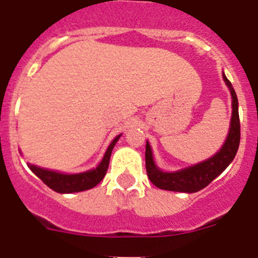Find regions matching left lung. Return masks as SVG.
<instances>
[{"label": "left lung", "mask_w": 258, "mask_h": 258, "mask_svg": "<svg viewBox=\"0 0 258 258\" xmlns=\"http://www.w3.org/2000/svg\"><path fill=\"white\" fill-rule=\"evenodd\" d=\"M226 85L229 86L232 98V117L230 125L229 136L222 149L213 157L197 165L188 166L178 172L166 173L157 169L152 159V151L149 142L146 143V170L150 181L161 190L179 191V192H197L202 188L207 187L217 175H220L226 169L229 164L234 160L236 151L240 143V120L238 112V98L227 77L222 75Z\"/></svg>", "instance_id": "8db88e82"}]
</instances>
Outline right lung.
Segmentation results:
<instances>
[{"label":"right lung","mask_w":258,"mask_h":258,"mask_svg":"<svg viewBox=\"0 0 258 258\" xmlns=\"http://www.w3.org/2000/svg\"><path fill=\"white\" fill-rule=\"evenodd\" d=\"M118 138H120V136L116 137L115 140L112 141V143L109 145L101 164L95 169L89 170V172L79 173V174H61V173L52 172V170L42 169V168L31 165V164H28V166L29 169L35 173L41 181L44 182L46 186H49L51 190L56 191V192L71 194L89 190V188H93L94 186H97L103 179L104 175H106L107 169H108L109 157H111L112 150L115 147L116 142L118 141Z\"/></svg>","instance_id":"obj_1"}]
</instances>
